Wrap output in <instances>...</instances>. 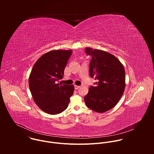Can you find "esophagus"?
<instances>
[{
	"label": "esophagus",
	"instance_id": "1",
	"mask_svg": "<svg viewBox=\"0 0 154 154\" xmlns=\"http://www.w3.org/2000/svg\"><path fill=\"white\" fill-rule=\"evenodd\" d=\"M80 87V86H78V85H75L74 86V88H75V90H78Z\"/></svg>",
	"mask_w": 154,
	"mask_h": 154
}]
</instances>
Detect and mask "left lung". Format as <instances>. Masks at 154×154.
<instances>
[{
  "instance_id": "obj_1",
  "label": "left lung",
  "mask_w": 154,
  "mask_h": 154,
  "mask_svg": "<svg viewBox=\"0 0 154 154\" xmlns=\"http://www.w3.org/2000/svg\"><path fill=\"white\" fill-rule=\"evenodd\" d=\"M86 54L92 57L90 73L97 82L90 86L84 97L86 105L97 113L113 108L122 96L125 87L123 64L113 55L104 51L86 48Z\"/></svg>"
}]
</instances>
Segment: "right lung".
Segmentation results:
<instances>
[{
  "mask_svg": "<svg viewBox=\"0 0 154 154\" xmlns=\"http://www.w3.org/2000/svg\"><path fill=\"white\" fill-rule=\"evenodd\" d=\"M72 50H53L35 62L29 75V88L38 107L50 115L59 114L67 108L73 94V85L58 83L64 75Z\"/></svg>",
  "mask_w": 154,
  "mask_h": 154,
  "instance_id": "obj_1",
  "label": "right lung"
}]
</instances>
